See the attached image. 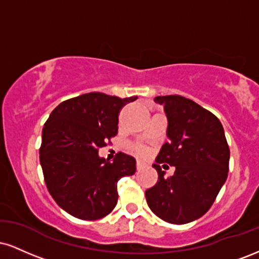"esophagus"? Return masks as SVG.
<instances>
[{
	"mask_svg": "<svg viewBox=\"0 0 259 259\" xmlns=\"http://www.w3.org/2000/svg\"><path fill=\"white\" fill-rule=\"evenodd\" d=\"M144 165L145 163L141 162V160H138V162H136V169H138V170H140L141 168H144Z\"/></svg>",
	"mask_w": 259,
	"mask_h": 259,
	"instance_id": "obj_1",
	"label": "esophagus"
}]
</instances>
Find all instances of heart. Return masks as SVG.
Masks as SVG:
<instances>
[{
    "mask_svg": "<svg viewBox=\"0 0 259 259\" xmlns=\"http://www.w3.org/2000/svg\"><path fill=\"white\" fill-rule=\"evenodd\" d=\"M133 151H134V152L141 154V156H145V154H147V152H148L147 148L144 147V146H134Z\"/></svg>",
    "mask_w": 259,
    "mask_h": 259,
    "instance_id": "1",
    "label": "heart"
}]
</instances>
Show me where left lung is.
<instances>
[{"label": "left lung", "instance_id": "left-lung-1", "mask_svg": "<svg viewBox=\"0 0 259 259\" xmlns=\"http://www.w3.org/2000/svg\"><path fill=\"white\" fill-rule=\"evenodd\" d=\"M154 101L164 106L169 141L153 164L158 180L145 196L162 221L186 224L206 214L214 203L228 178L230 150L213 113L179 95L157 96ZM159 164L175 166L174 177H165Z\"/></svg>", "mask_w": 259, "mask_h": 259}]
</instances>
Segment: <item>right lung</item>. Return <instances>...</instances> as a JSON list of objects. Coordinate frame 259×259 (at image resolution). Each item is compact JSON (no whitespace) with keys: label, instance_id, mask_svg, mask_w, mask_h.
<instances>
[{"label":"right lung","instance_id":"add662e5","mask_svg":"<svg viewBox=\"0 0 259 259\" xmlns=\"http://www.w3.org/2000/svg\"><path fill=\"white\" fill-rule=\"evenodd\" d=\"M138 97L90 92L53 109L42 129L40 163L47 190L65 212L82 221H96L118 202L117 183L135 174V159L117 153L113 162L99 156L118 134V117Z\"/></svg>","mask_w":259,"mask_h":259}]
</instances>
